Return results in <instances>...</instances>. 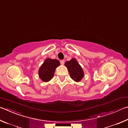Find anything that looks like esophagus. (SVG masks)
<instances>
[{
	"label": "esophagus",
	"mask_w": 128,
	"mask_h": 128,
	"mask_svg": "<svg viewBox=\"0 0 128 128\" xmlns=\"http://www.w3.org/2000/svg\"><path fill=\"white\" fill-rule=\"evenodd\" d=\"M60 64H64V60H61L60 61Z\"/></svg>",
	"instance_id": "34e87169"
}]
</instances>
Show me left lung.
Segmentation results:
<instances>
[{"instance_id": "8db88e82", "label": "left lung", "mask_w": 128, "mask_h": 128, "mask_svg": "<svg viewBox=\"0 0 128 128\" xmlns=\"http://www.w3.org/2000/svg\"><path fill=\"white\" fill-rule=\"evenodd\" d=\"M65 66L68 68L70 77L74 81L80 82L84 77V71L81 66L75 58H72L69 61L65 62Z\"/></svg>"}]
</instances>
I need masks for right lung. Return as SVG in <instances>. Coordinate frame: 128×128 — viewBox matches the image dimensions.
Returning <instances> with one entry per match:
<instances>
[{
  "instance_id": "1",
  "label": "right lung",
  "mask_w": 128,
  "mask_h": 128,
  "mask_svg": "<svg viewBox=\"0 0 128 128\" xmlns=\"http://www.w3.org/2000/svg\"><path fill=\"white\" fill-rule=\"evenodd\" d=\"M60 65V63L57 60L47 58L39 68V78L44 82H49L53 78L56 68Z\"/></svg>"
}]
</instances>
